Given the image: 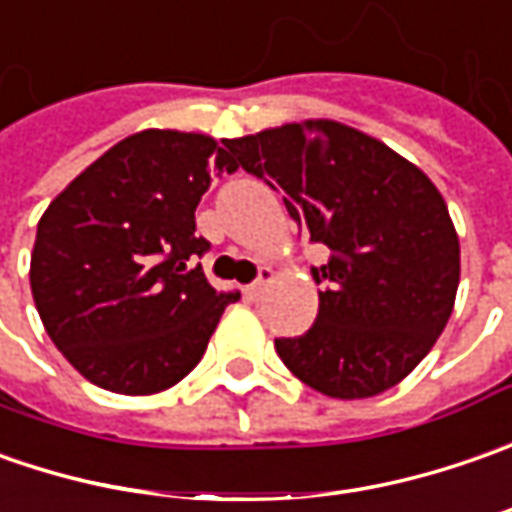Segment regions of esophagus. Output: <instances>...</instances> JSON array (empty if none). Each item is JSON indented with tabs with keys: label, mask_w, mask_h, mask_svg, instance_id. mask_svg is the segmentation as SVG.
<instances>
[{
	"label": "esophagus",
	"mask_w": 512,
	"mask_h": 512,
	"mask_svg": "<svg viewBox=\"0 0 512 512\" xmlns=\"http://www.w3.org/2000/svg\"><path fill=\"white\" fill-rule=\"evenodd\" d=\"M272 280H274V272L269 269V266H263V269H260V277H257L255 283H252V286H246V294H249V297H260L263 291L272 286Z\"/></svg>",
	"instance_id": "esophagus-1"
}]
</instances>
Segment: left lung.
Returning a JSON list of instances; mask_svg holds the SVG:
<instances>
[{
    "instance_id": "8db88e82",
    "label": "left lung",
    "mask_w": 512,
    "mask_h": 512,
    "mask_svg": "<svg viewBox=\"0 0 512 512\" xmlns=\"http://www.w3.org/2000/svg\"><path fill=\"white\" fill-rule=\"evenodd\" d=\"M235 167L283 195L291 221L331 249L317 323L274 340L280 360L334 399L377 397L445 331L459 289V235L433 181L388 144L309 118L226 138Z\"/></svg>"
}]
</instances>
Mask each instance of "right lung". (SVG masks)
<instances>
[{
	"instance_id": "add662e5",
	"label": "right lung",
	"mask_w": 512,
	"mask_h": 512,
	"mask_svg": "<svg viewBox=\"0 0 512 512\" xmlns=\"http://www.w3.org/2000/svg\"><path fill=\"white\" fill-rule=\"evenodd\" d=\"M209 169L235 172L212 135L141 130L76 175L45 209L30 291L47 337L93 385L147 397L201 362L238 291L209 286L195 209Z\"/></svg>"
}]
</instances>
